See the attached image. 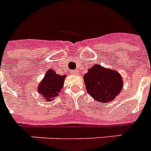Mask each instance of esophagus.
I'll return each mask as SVG.
<instances>
[{"mask_svg":"<svg viewBox=\"0 0 151 151\" xmlns=\"http://www.w3.org/2000/svg\"><path fill=\"white\" fill-rule=\"evenodd\" d=\"M78 70H70V73L71 74H73V75H77V74H78Z\"/></svg>","mask_w":151,"mask_h":151,"instance_id":"1","label":"esophagus"}]
</instances>
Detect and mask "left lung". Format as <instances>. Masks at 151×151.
<instances>
[{
    "label": "left lung",
    "instance_id": "1",
    "mask_svg": "<svg viewBox=\"0 0 151 151\" xmlns=\"http://www.w3.org/2000/svg\"><path fill=\"white\" fill-rule=\"evenodd\" d=\"M87 91L98 101L106 103L122 91V79L118 71L95 64L84 76Z\"/></svg>",
    "mask_w": 151,
    "mask_h": 151
}]
</instances>
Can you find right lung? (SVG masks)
I'll use <instances>...</instances> for the list:
<instances>
[{"label": "right lung", "instance_id": "obj_1", "mask_svg": "<svg viewBox=\"0 0 151 151\" xmlns=\"http://www.w3.org/2000/svg\"><path fill=\"white\" fill-rule=\"evenodd\" d=\"M66 75H59L52 69H50L38 86V92L42 95L46 101H52L59 96L63 88Z\"/></svg>", "mask_w": 151, "mask_h": 151}]
</instances>
